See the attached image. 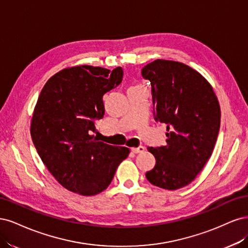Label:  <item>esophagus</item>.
<instances>
[{"instance_id": "1", "label": "esophagus", "mask_w": 248, "mask_h": 248, "mask_svg": "<svg viewBox=\"0 0 248 248\" xmlns=\"http://www.w3.org/2000/svg\"><path fill=\"white\" fill-rule=\"evenodd\" d=\"M131 150H132V153H134V154H140V153H143V151L145 150V147H144V146L133 147Z\"/></svg>"}]
</instances>
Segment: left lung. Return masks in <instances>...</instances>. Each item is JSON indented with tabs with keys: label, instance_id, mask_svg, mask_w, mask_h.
Here are the masks:
<instances>
[{
	"label": "left lung",
	"instance_id": "obj_1",
	"mask_svg": "<svg viewBox=\"0 0 248 248\" xmlns=\"http://www.w3.org/2000/svg\"><path fill=\"white\" fill-rule=\"evenodd\" d=\"M151 84L154 114L167 124V145L148 147L155 166L146 172L155 186L175 190L201 172L212 155L220 126V108L212 86L185 63L156 60L142 69Z\"/></svg>",
	"mask_w": 248,
	"mask_h": 248
}]
</instances>
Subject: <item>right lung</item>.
<instances>
[{
	"instance_id": "add662e5",
	"label": "right lung",
	"mask_w": 248,
	"mask_h": 248,
	"mask_svg": "<svg viewBox=\"0 0 248 248\" xmlns=\"http://www.w3.org/2000/svg\"><path fill=\"white\" fill-rule=\"evenodd\" d=\"M124 71L101 67L66 68L48 79L31 117L37 153L60 185L94 196L106 189L118 165L130 154L99 141L94 123L105 113L103 95L123 80Z\"/></svg>"
}]
</instances>
